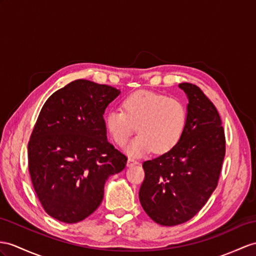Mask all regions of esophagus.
Segmentation results:
<instances>
[{
  "mask_svg": "<svg viewBox=\"0 0 256 256\" xmlns=\"http://www.w3.org/2000/svg\"><path fill=\"white\" fill-rule=\"evenodd\" d=\"M139 164V162L136 160H134V158H128V162H127V165L129 166V167H132V166H134V165H138Z\"/></svg>",
  "mask_w": 256,
  "mask_h": 256,
  "instance_id": "esophagus-1",
  "label": "esophagus"
}]
</instances>
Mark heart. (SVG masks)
Wrapping results in <instances>:
<instances>
[{
  "label": "heart",
  "mask_w": 256,
  "mask_h": 256,
  "mask_svg": "<svg viewBox=\"0 0 256 256\" xmlns=\"http://www.w3.org/2000/svg\"><path fill=\"white\" fill-rule=\"evenodd\" d=\"M188 112L178 98L160 93L136 91L122 100V110H110L105 124L112 139L124 146L136 129L139 134L128 146L129 154L170 151L182 138Z\"/></svg>",
  "instance_id": "obj_1"
}]
</instances>
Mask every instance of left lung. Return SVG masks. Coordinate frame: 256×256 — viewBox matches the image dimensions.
Masks as SVG:
<instances>
[{
  "mask_svg": "<svg viewBox=\"0 0 256 256\" xmlns=\"http://www.w3.org/2000/svg\"><path fill=\"white\" fill-rule=\"evenodd\" d=\"M179 88L189 98L182 138L142 164L146 176L140 203L163 226L184 224L200 212L216 189L226 153L225 132L213 102L196 84L184 82Z\"/></svg>",
  "mask_w": 256,
  "mask_h": 256,
  "instance_id": "left-lung-1",
  "label": "left lung"
}]
</instances>
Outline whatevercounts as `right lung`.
Here are the masks:
<instances>
[{"mask_svg":"<svg viewBox=\"0 0 256 256\" xmlns=\"http://www.w3.org/2000/svg\"><path fill=\"white\" fill-rule=\"evenodd\" d=\"M120 91L90 80L72 81L41 108L28 143L34 189L46 213L66 224L90 216L110 176L127 156L108 141L103 114Z\"/></svg>","mask_w":256,"mask_h":256,"instance_id":"add662e5","label":"right lung"}]
</instances>
